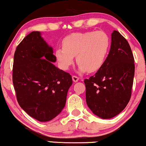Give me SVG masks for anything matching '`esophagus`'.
Here are the masks:
<instances>
[{
    "mask_svg": "<svg viewBox=\"0 0 146 146\" xmlns=\"http://www.w3.org/2000/svg\"><path fill=\"white\" fill-rule=\"evenodd\" d=\"M72 79H73V81L74 82H78V80H80V78H79L78 77H77L76 75H73V76H72Z\"/></svg>",
    "mask_w": 146,
    "mask_h": 146,
    "instance_id": "34e87169",
    "label": "esophagus"
}]
</instances>
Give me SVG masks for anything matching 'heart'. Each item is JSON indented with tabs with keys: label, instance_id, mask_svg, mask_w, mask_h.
<instances>
[{
	"label": "heart",
	"instance_id": "1",
	"mask_svg": "<svg viewBox=\"0 0 146 146\" xmlns=\"http://www.w3.org/2000/svg\"><path fill=\"white\" fill-rule=\"evenodd\" d=\"M110 47V37L103 31L75 33L63 39L62 47L56 49L55 56L63 70L68 69L76 56L80 71L93 73L104 64Z\"/></svg>",
	"mask_w": 146,
	"mask_h": 146
}]
</instances>
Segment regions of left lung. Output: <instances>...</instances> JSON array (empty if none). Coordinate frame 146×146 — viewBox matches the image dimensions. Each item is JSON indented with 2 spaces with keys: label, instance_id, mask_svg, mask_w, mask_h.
<instances>
[{
  "label": "left lung",
  "instance_id": "8db88e82",
  "mask_svg": "<svg viewBox=\"0 0 146 146\" xmlns=\"http://www.w3.org/2000/svg\"><path fill=\"white\" fill-rule=\"evenodd\" d=\"M134 62L128 41L118 31H114L104 64L95 75L84 80L86 103L93 113L110 119L126 108L132 92Z\"/></svg>",
  "mask_w": 146,
  "mask_h": 146
}]
</instances>
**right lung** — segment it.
<instances>
[{
    "label": "right lung",
    "instance_id": "obj_1",
    "mask_svg": "<svg viewBox=\"0 0 146 146\" xmlns=\"http://www.w3.org/2000/svg\"><path fill=\"white\" fill-rule=\"evenodd\" d=\"M53 50L33 31L24 38L14 54L13 84L20 106L30 116L47 122L65 105L71 75L58 68Z\"/></svg>",
    "mask_w": 146,
    "mask_h": 146
}]
</instances>
